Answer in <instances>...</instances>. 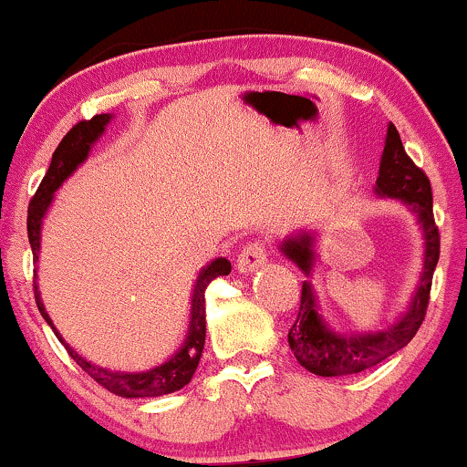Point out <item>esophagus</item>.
<instances>
[{"label": "esophagus", "instance_id": "34e87169", "mask_svg": "<svg viewBox=\"0 0 467 467\" xmlns=\"http://www.w3.org/2000/svg\"><path fill=\"white\" fill-rule=\"evenodd\" d=\"M266 262V244L264 240H251L243 246L238 255V270L240 273H253Z\"/></svg>", "mask_w": 467, "mask_h": 467}]
</instances>
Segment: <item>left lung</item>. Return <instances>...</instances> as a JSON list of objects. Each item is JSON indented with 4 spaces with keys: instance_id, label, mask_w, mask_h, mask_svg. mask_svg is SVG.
Here are the masks:
<instances>
[{
    "instance_id": "obj_1",
    "label": "left lung",
    "mask_w": 467,
    "mask_h": 467,
    "mask_svg": "<svg viewBox=\"0 0 467 467\" xmlns=\"http://www.w3.org/2000/svg\"><path fill=\"white\" fill-rule=\"evenodd\" d=\"M377 192L383 197L405 201L411 207V212H416L424 229V243H427L422 279H420L416 295H413L410 312L402 316L394 327L353 337L337 336L322 325L320 316L316 312L312 285H309V281H303L301 307H298L295 325L287 331V342L295 350L298 364L307 368L309 372L318 374V377H347V374L364 372L368 368L381 364L396 350L411 342L422 327L424 316H427L431 284H433V273L437 260H440V229H437L433 216V192H431L427 172L416 166V162L407 155L399 131L392 123H389L388 138H385ZM312 243V235L303 234L298 238L285 240L281 249L292 262L301 266V270L309 273L314 260Z\"/></svg>"
}]
</instances>
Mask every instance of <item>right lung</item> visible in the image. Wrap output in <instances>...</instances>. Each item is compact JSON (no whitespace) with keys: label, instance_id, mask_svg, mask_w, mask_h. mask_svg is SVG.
<instances>
[{"label":"right lung","instance_id":"obj_1","mask_svg":"<svg viewBox=\"0 0 467 467\" xmlns=\"http://www.w3.org/2000/svg\"><path fill=\"white\" fill-rule=\"evenodd\" d=\"M108 120H110V114H95L93 119L79 120L78 125H73V128L67 131V136L62 138L60 145L56 147L49 169L45 172L38 190L34 192L30 207H27V238H30L34 262H38L40 223H43V216L51 203V197H54L56 190L60 188V183L78 169V164L84 162L86 155L90 151V145L101 136ZM229 273H232V264L224 260V257H218V260L212 262L210 266L199 275L197 287H194L192 295V314H190V329L186 344H183L180 353L172 355L166 364L147 372H112L108 370V368L90 364L84 357L75 353L65 339L60 337V333L56 331L49 314L45 312V305L40 301L36 285V270H34V298H36L38 312L43 314V318L47 320V325L54 329L56 337L65 344L67 353L71 355L75 364L82 368L93 381L99 383L101 388H106L108 392L123 396V399H151V396L177 392V389H182L183 385L190 383V379H192V374L199 366L205 344V290L212 281Z\"/></svg>","mask_w":467,"mask_h":467}]
</instances>
